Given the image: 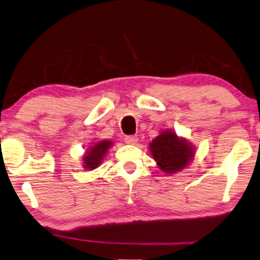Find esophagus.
Instances as JSON below:
<instances>
[{"instance_id": "1", "label": "esophagus", "mask_w": 260, "mask_h": 260, "mask_svg": "<svg viewBox=\"0 0 260 260\" xmlns=\"http://www.w3.org/2000/svg\"><path fill=\"white\" fill-rule=\"evenodd\" d=\"M125 142L128 143V145H134V143L138 142V137L137 135H127V137H125Z\"/></svg>"}]
</instances>
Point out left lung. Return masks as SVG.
<instances>
[{"instance_id": "obj_1", "label": "left lung", "mask_w": 260, "mask_h": 260, "mask_svg": "<svg viewBox=\"0 0 260 260\" xmlns=\"http://www.w3.org/2000/svg\"><path fill=\"white\" fill-rule=\"evenodd\" d=\"M151 155L158 167L168 174L180 171L194 156L193 149L185 140L178 139L175 133L163 132L149 145Z\"/></svg>"}]
</instances>
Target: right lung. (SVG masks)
<instances>
[{"mask_svg":"<svg viewBox=\"0 0 260 260\" xmlns=\"http://www.w3.org/2000/svg\"><path fill=\"white\" fill-rule=\"evenodd\" d=\"M112 145L111 141H102L96 143L91 149L89 150L88 154L84 156V168L86 169H96L100 166L103 157H104L105 152L108 151L109 148Z\"/></svg>","mask_w":260,"mask_h":260,"instance_id":"right-lung-1","label":"right lung"}]
</instances>
